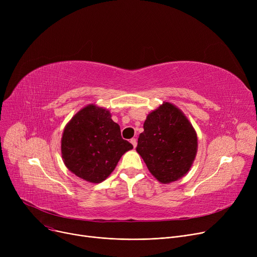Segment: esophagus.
Masks as SVG:
<instances>
[{"label": "esophagus", "instance_id": "esophagus-1", "mask_svg": "<svg viewBox=\"0 0 257 257\" xmlns=\"http://www.w3.org/2000/svg\"><path fill=\"white\" fill-rule=\"evenodd\" d=\"M130 143L132 144L133 148H136V147H137V145H138V142H137V140H136V139H131V140H130Z\"/></svg>", "mask_w": 257, "mask_h": 257}]
</instances>
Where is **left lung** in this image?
I'll use <instances>...</instances> for the list:
<instances>
[{
  "label": "left lung",
  "instance_id": "left-lung-1",
  "mask_svg": "<svg viewBox=\"0 0 257 257\" xmlns=\"http://www.w3.org/2000/svg\"><path fill=\"white\" fill-rule=\"evenodd\" d=\"M197 134L176 106L165 102L148 114L137 151L161 183L183 177L197 153Z\"/></svg>",
  "mask_w": 257,
  "mask_h": 257
}]
</instances>
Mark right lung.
<instances>
[{"mask_svg": "<svg viewBox=\"0 0 257 257\" xmlns=\"http://www.w3.org/2000/svg\"><path fill=\"white\" fill-rule=\"evenodd\" d=\"M133 146L121 139L109 111L94 105L81 109L66 125L61 140L64 165L76 176L100 183Z\"/></svg>", "mask_w": 257, "mask_h": 257, "instance_id": "obj_1", "label": "right lung"}]
</instances>
